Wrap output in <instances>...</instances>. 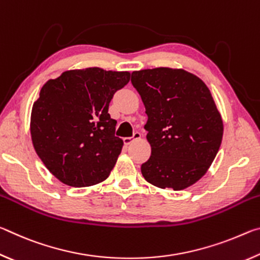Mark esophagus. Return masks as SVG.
Instances as JSON below:
<instances>
[{"label":"esophagus","mask_w":260,"mask_h":260,"mask_svg":"<svg viewBox=\"0 0 260 260\" xmlns=\"http://www.w3.org/2000/svg\"><path fill=\"white\" fill-rule=\"evenodd\" d=\"M139 139H141V134L136 132V133H134V135L132 136V138H125L124 139V143L126 144V146H129L132 142H134L135 140H139Z\"/></svg>","instance_id":"obj_1"}]
</instances>
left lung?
<instances>
[{"label":"left lung","mask_w":260,"mask_h":260,"mask_svg":"<svg viewBox=\"0 0 260 260\" xmlns=\"http://www.w3.org/2000/svg\"><path fill=\"white\" fill-rule=\"evenodd\" d=\"M148 121L151 156L141 166L158 188L182 190L208 172L221 144V114L209 88L182 69L156 68L132 73Z\"/></svg>","instance_id":"8db88e82"}]
</instances>
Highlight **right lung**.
Returning a JSON list of instances; mask_svg holds the SVG:
<instances>
[{
	"label": "right lung",
	"instance_id": "obj_1",
	"mask_svg": "<svg viewBox=\"0 0 260 260\" xmlns=\"http://www.w3.org/2000/svg\"><path fill=\"white\" fill-rule=\"evenodd\" d=\"M127 71L70 70L48 80L33 103L29 131L48 171L68 186L89 187L109 177L124 141L108 113L114 93L128 83Z\"/></svg>",
	"mask_w": 260,
	"mask_h": 260
}]
</instances>
